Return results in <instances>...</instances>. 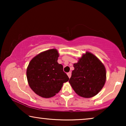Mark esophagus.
Listing matches in <instances>:
<instances>
[{
  "label": "esophagus",
  "instance_id": "obj_1",
  "mask_svg": "<svg viewBox=\"0 0 126 126\" xmlns=\"http://www.w3.org/2000/svg\"><path fill=\"white\" fill-rule=\"evenodd\" d=\"M67 75H68L69 78H70V77H71V75H72V73L71 72H69V73H67Z\"/></svg>",
  "mask_w": 126,
  "mask_h": 126
}]
</instances>
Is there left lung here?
<instances>
[{"instance_id": "obj_1", "label": "left lung", "mask_w": 126, "mask_h": 126, "mask_svg": "<svg viewBox=\"0 0 126 126\" xmlns=\"http://www.w3.org/2000/svg\"><path fill=\"white\" fill-rule=\"evenodd\" d=\"M69 83L80 96L90 98L96 95L104 87L106 81L104 65L92 53L86 52L73 64Z\"/></svg>"}]
</instances>
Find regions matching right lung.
Returning <instances> with one entry per match:
<instances>
[{
  "mask_svg": "<svg viewBox=\"0 0 126 126\" xmlns=\"http://www.w3.org/2000/svg\"><path fill=\"white\" fill-rule=\"evenodd\" d=\"M59 54L52 49L39 53L31 60L27 66V81L36 94L44 98L56 95L69 77L58 63Z\"/></svg>",
  "mask_w": 126,
  "mask_h": 126,
  "instance_id": "1",
  "label": "right lung"
}]
</instances>
